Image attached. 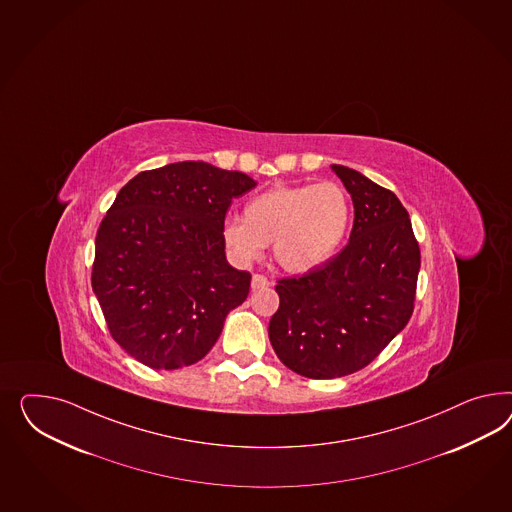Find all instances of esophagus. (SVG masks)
<instances>
[{
    "mask_svg": "<svg viewBox=\"0 0 512 512\" xmlns=\"http://www.w3.org/2000/svg\"><path fill=\"white\" fill-rule=\"evenodd\" d=\"M267 286H269L267 277H263V275H252V280H250L252 292H258V290H263V288H267Z\"/></svg>",
    "mask_w": 512,
    "mask_h": 512,
    "instance_id": "obj_1",
    "label": "esophagus"
}]
</instances>
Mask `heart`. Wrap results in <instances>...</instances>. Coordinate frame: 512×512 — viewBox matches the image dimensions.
I'll use <instances>...</instances> for the list:
<instances>
[{"instance_id": "b5f03b06", "label": "heart", "mask_w": 512, "mask_h": 512, "mask_svg": "<svg viewBox=\"0 0 512 512\" xmlns=\"http://www.w3.org/2000/svg\"><path fill=\"white\" fill-rule=\"evenodd\" d=\"M350 222V196L338 183L278 185L250 198L243 219H226L222 241L239 262L260 258L271 245L282 269L308 273L335 256Z\"/></svg>"}]
</instances>
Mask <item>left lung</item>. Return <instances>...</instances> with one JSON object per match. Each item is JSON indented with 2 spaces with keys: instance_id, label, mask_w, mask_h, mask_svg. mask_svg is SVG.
Returning a JSON list of instances; mask_svg holds the SVG:
<instances>
[{
  "instance_id": "obj_1",
  "label": "left lung",
  "mask_w": 512,
  "mask_h": 512,
  "mask_svg": "<svg viewBox=\"0 0 512 512\" xmlns=\"http://www.w3.org/2000/svg\"><path fill=\"white\" fill-rule=\"evenodd\" d=\"M331 170L351 194L350 241L333 260L278 280L280 305L269 322L278 359L312 380L348 376L408 325L421 250L395 192L348 166Z\"/></svg>"
}]
</instances>
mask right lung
I'll list each match as a JSON object with an SVG mask.
<instances>
[{
	"instance_id": "obj_1",
	"label": "right lung",
	"mask_w": 512,
	"mask_h": 512,
	"mask_svg": "<svg viewBox=\"0 0 512 512\" xmlns=\"http://www.w3.org/2000/svg\"><path fill=\"white\" fill-rule=\"evenodd\" d=\"M254 187L247 174L183 161L117 192L95 237L91 286L110 335L142 365L198 363L247 299L250 273L226 260L222 226L232 200Z\"/></svg>"
}]
</instances>
